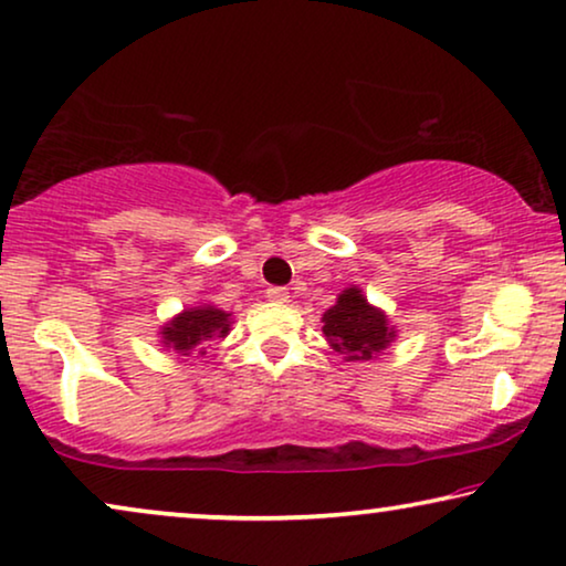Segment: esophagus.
I'll return each mask as SVG.
<instances>
[{"instance_id":"esophagus-1","label":"esophagus","mask_w":566,"mask_h":566,"mask_svg":"<svg viewBox=\"0 0 566 566\" xmlns=\"http://www.w3.org/2000/svg\"><path fill=\"white\" fill-rule=\"evenodd\" d=\"M289 298H291V293H289V289H268V301H273V304H289Z\"/></svg>"}]
</instances>
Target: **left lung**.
Returning <instances> with one entry per match:
<instances>
[{"mask_svg":"<svg viewBox=\"0 0 566 566\" xmlns=\"http://www.w3.org/2000/svg\"><path fill=\"white\" fill-rule=\"evenodd\" d=\"M324 337L343 360H374L397 339L389 314L366 298L358 285L339 293L335 306L322 314Z\"/></svg>","mask_w":566,"mask_h":566,"instance_id":"left-lung-1","label":"left lung"}]
</instances>
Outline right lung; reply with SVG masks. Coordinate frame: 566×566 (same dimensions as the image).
Listing matches in <instances>:
<instances>
[{
  "mask_svg": "<svg viewBox=\"0 0 566 566\" xmlns=\"http://www.w3.org/2000/svg\"><path fill=\"white\" fill-rule=\"evenodd\" d=\"M231 314L213 304H198L182 308L172 319L159 327V345L165 350H172L180 358H190V355H203L206 343L216 337H227L231 332Z\"/></svg>",
  "mask_w": 566,
  "mask_h": 566,
  "instance_id": "1",
  "label": "right lung"
}]
</instances>
